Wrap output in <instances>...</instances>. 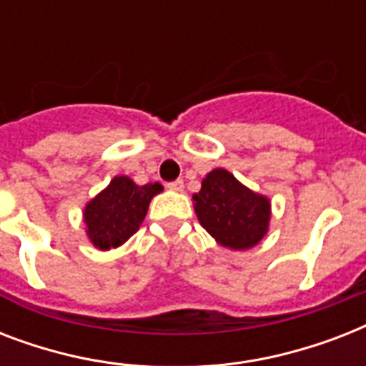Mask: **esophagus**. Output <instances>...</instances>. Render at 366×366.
<instances>
[{
    "label": "esophagus",
    "instance_id": "obj_1",
    "mask_svg": "<svg viewBox=\"0 0 366 366\" xmlns=\"http://www.w3.org/2000/svg\"><path fill=\"white\" fill-rule=\"evenodd\" d=\"M167 188L172 189V192H182L184 180H174V182H169V184H167Z\"/></svg>",
    "mask_w": 366,
    "mask_h": 366
}]
</instances>
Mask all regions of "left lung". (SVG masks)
I'll return each instance as SVG.
<instances>
[{
    "label": "left lung",
    "mask_w": 366,
    "mask_h": 366,
    "mask_svg": "<svg viewBox=\"0 0 366 366\" xmlns=\"http://www.w3.org/2000/svg\"><path fill=\"white\" fill-rule=\"evenodd\" d=\"M192 199L201 226L226 249H252L269 229V197L247 188L226 169H212Z\"/></svg>",
    "instance_id": "1"
}]
</instances>
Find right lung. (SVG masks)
<instances>
[{"mask_svg": "<svg viewBox=\"0 0 366 366\" xmlns=\"http://www.w3.org/2000/svg\"><path fill=\"white\" fill-rule=\"evenodd\" d=\"M159 192H163L159 182L138 186L129 177L112 178L83 209L85 234L94 249H117L137 234L146 218L149 201Z\"/></svg>", "mask_w": 366, "mask_h": 366, "instance_id": "obj_1", "label": "right lung"}]
</instances>
